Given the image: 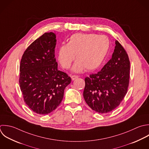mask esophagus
<instances>
[{"label": "esophagus", "instance_id": "esophagus-1", "mask_svg": "<svg viewBox=\"0 0 149 149\" xmlns=\"http://www.w3.org/2000/svg\"><path fill=\"white\" fill-rule=\"evenodd\" d=\"M71 77L72 80H75V79H77V78H78V75H72Z\"/></svg>", "mask_w": 149, "mask_h": 149}]
</instances>
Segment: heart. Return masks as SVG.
Masks as SVG:
<instances>
[{
  "label": "heart",
  "mask_w": 149,
  "mask_h": 149,
  "mask_svg": "<svg viewBox=\"0 0 149 149\" xmlns=\"http://www.w3.org/2000/svg\"><path fill=\"white\" fill-rule=\"evenodd\" d=\"M110 42L104 35L95 33H75L71 36L67 45H61L57 58L61 66L68 69L75 58L72 68L75 72L86 68L93 71L103 64L109 51Z\"/></svg>",
  "instance_id": "1"
}]
</instances>
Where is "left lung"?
Returning <instances> with one entry per match:
<instances>
[{"label":"left lung","instance_id":"left-lung-1","mask_svg":"<svg viewBox=\"0 0 149 149\" xmlns=\"http://www.w3.org/2000/svg\"><path fill=\"white\" fill-rule=\"evenodd\" d=\"M130 70L128 55L121 43L116 40L112 58L100 72L85 79L83 96L87 104L100 114L117 108L127 93Z\"/></svg>","mask_w":149,"mask_h":149}]
</instances>
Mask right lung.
I'll return each instance as SVG.
<instances>
[{"mask_svg":"<svg viewBox=\"0 0 149 149\" xmlns=\"http://www.w3.org/2000/svg\"><path fill=\"white\" fill-rule=\"evenodd\" d=\"M56 36L46 32L25 50L19 65V84L22 97L31 110L47 114L61 103L71 78L58 70L54 48Z\"/></svg>","mask_w":149,"mask_h":149,"instance_id":"add662e5","label":"right lung"}]
</instances>
